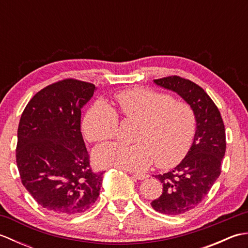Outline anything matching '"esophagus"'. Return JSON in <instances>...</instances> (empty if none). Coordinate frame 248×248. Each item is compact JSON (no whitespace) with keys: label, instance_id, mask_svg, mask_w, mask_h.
I'll use <instances>...</instances> for the list:
<instances>
[{"label":"esophagus","instance_id":"obj_1","mask_svg":"<svg viewBox=\"0 0 248 248\" xmlns=\"http://www.w3.org/2000/svg\"><path fill=\"white\" fill-rule=\"evenodd\" d=\"M135 179H138V180H145V179L148 178V175H145V173H133L132 175Z\"/></svg>","mask_w":248,"mask_h":248}]
</instances>
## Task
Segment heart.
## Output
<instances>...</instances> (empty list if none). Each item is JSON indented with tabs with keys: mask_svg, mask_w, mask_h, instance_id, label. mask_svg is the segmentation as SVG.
Returning a JSON list of instances; mask_svg holds the SVG:
<instances>
[{
	"mask_svg": "<svg viewBox=\"0 0 248 248\" xmlns=\"http://www.w3.org/2000/svg\"><path fill=\"white\" fill-rule=\"evenodd\" d=\"M115 102L125 121L139 124L133 138L136 144L98 146L93 152L97 166L143 171L155 160L159 167L170 168L187 155L197 129L191 104L149 88L120 92ZM118 127L117 113L100 101L92 105L83 120V132L93 143L112 140Z\"/></svg>",
	"mask_w": 248,
	"mask_h": 248,
	"instance_id": "1",
	"label": "heart"
}]
</instances>
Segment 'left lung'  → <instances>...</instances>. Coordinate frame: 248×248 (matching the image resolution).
I'll return each mask as SVG.
<instances>
[{"mask_svg": "<svg viewBox=\"0 0 248 248\" xmlns=\"http://www.w3.org/2000/svg\"><path fill=\"white\" fill-rule=\"evenodd\" d=\"M154 82L181 96L197 117L196 134L187 155L173 170L155 176L163 183V193L151 202L152 208L163 214L178 215L202 202L219 177L226 151L225 125L217 107L197 84L178 76Z\"/></svg>", "mask_w": 248, "mask_h": 248, "instance_id": "obj_1", "label": "left lung"}]
</instances>
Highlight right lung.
Returning a JSON list of instances; mask_svg holds the SVG:
<instances>
[{
  "mask_svg": "<svg viewBox=\"0 0 248 248\" xmlns=\"http://www.w3.org/2000/svg\"><path fill=\"white\" fill-rule=\"evenodd\" d=\"M93 84L65 78L30 100L18 127L16 162L21 182L41 207L62 217L87 211L103 171H93L81 132V109Z\"/></svg>",
  "mask_w": 248,
  "mask_h": 248,
  "instance_id": "1",
  "label": "right lung"
}]
</instances>
